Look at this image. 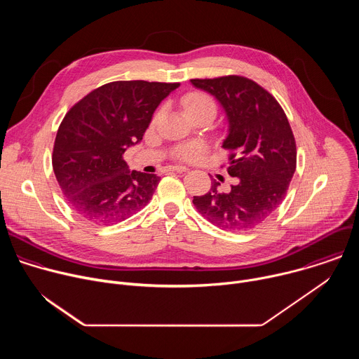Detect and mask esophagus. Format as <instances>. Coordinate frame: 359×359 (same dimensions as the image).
<instances>
[{
    "label": "esophagus",
    "mask_w": 359,
    "mask_h": 359,
    "mask_svg": "<svg viewBox=\"0 0 359 359\" xmlns=\"http://www.w3.org/2000/svg\"><path fill=\"white\" fill-rule=\"evenodd\" d=\"M169 172H179V173H183V172H187L189 169L186 166H169L168 168Z\"/></svg>",
    "instance_id": "34e87169"
}]
</instances>
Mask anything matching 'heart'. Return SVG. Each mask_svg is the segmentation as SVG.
Here are the masks:
<instances>
[{"label":"heart","mask_w":359,"mask_h":359,"mask_svg":"<svg viewBox=\"0 0 359 359\" xmlns=\"http://www.w3.org/2000/svg\"><path fill=\"white\" fill-rule=\"evenodd\" d=\"M183 107L187 111V114L190 116L198 115V114H204V112H209L216 115V100L213 99L212 95H209L208 92H203V90H193L189 92L187 95L183 96ZM161 118V112L156 114L155 121H158ZM204 151H206V146L201 144V143H187V144H182L176 149L175 155L177 159L182 161H187V162H194L197 159H200Z\"/></svg>","instance_id":"1"}]
</instances>
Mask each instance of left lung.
<instances>
[{"mask_svg":"<svg viewBox=\"0 0 359 359\" xmlns=\"http://www.w3.org/2000/svg\"><path fill=\"white\" fill-rule=\"evenodd\" d=\"M190 81L222 104L229 121L223 142L227 172L238 177L229 193H220V183L213 182L206 194L193 197V204L223 230L254 229L280 206L295 172L297 147L287 115L269 90L245 76Z\"/></svg>","mask_w":359,"mask_h":359,"instance_id":"8db88e82","label":"left lung"}]
</instances>
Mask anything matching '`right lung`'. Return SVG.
<instances>
[{
  "label": "right lung",
  "instance_id": "obj_1",
  "mask_svg": "<svg viewBox=\"0 0 359 359\" xmlns=\"http://www.w3.org/2000/svg\"><path fill=\"white\" fill-rule=\"evenodd\" d=\"M180 83L115 81L68 111L57 132L53 169L69 206L96 224H114L150 201L161 177L129 170L123 159L153 112Z\"/></svg>",
  "mask_w": 359,
  "mask_h": 359
}]
</instances>
